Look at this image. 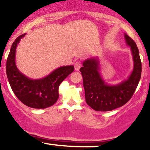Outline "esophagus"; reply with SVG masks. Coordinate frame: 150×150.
<instances>
[{
  "instance_id": "1",
  "label": "esophagus",
  "mask_w": 150,
  "mask_h": 150,
  "mask_svg": "<svg viewBox=\"0 0 150 150\" xmlns=\"http://www.w3.org/2000/svg\"><path fill=\"white\" fill-rule=\"evenodd\" d=\"M81 68V63L79 62H76L74 64V69L76 71H79Z\"/></svg>"
}]
</instances>
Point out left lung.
<instances>
[{
	"mask_svg": "<svg viewBox=\"0 0 150 150\" xmlns=\"http://www.w3.org/2000/svg\"><path fill=\"white\" fill-rule=\"evenodd\" d=\"M130 47L134 66L127 79L116 85L105 83L100 74L98 57L87 59L80 69L83 77L86 103L96 111H110L122 106L129 101L138 85L142 72V64L137 45L127 34L124 35Z\"/></svg>",
	"mask_w": 150,
	"mask_h": 150,
	"instance_id": "obj_1",
	"label": "left lung"
}]
</instances>
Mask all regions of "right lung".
Here are the masks:
<instances>
[{
    "label": "right lung",
    "mask_w": 150,
    "mask_h": 150,
    "mask_svg": "<svg viewBox=\"0 0 150 150\" xmlns=\"http://www.w3.org/2000/svg\"><path fill=\"white\" fill-rule=\"evenodd\" d=\"M23 34L12 45L6 62V74L13 93L23 104L33 108H46L54 105L59 98V86L74 71L73 65L60 67L40 79H32L21 73L16 64V52Z\"/></svg>",
    "instance_id": "right-lung-1"
}]
</instances>
